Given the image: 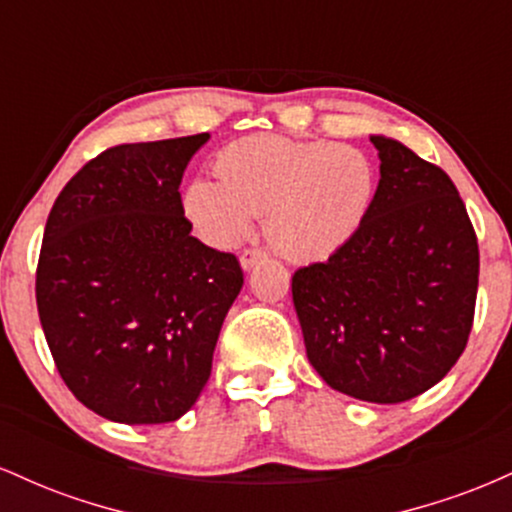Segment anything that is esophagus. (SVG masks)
Instances as JSON below:
<instances>
[{
	"instance_id": "1",
	"label": "esophagus",
	"mask_w": 512,
	"mask_h": 512,
	"mask_svg": "<svg viewBox=\"0 0 512 512\" xmlns=\"http://www.w3.org/2000/svg\"><path fill=\"white\" fill-rule=\"evenodd\" d=\"M264 257H267V255H264V252H262V250H257V248H252V250H245L243 255H240V267H243L245 272H250V269L255 267L257 262H262Z\"/></svg>"
}]
</instances>
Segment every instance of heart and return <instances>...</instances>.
Segmentation results:
<instances>
[{
  "label": "heart",
  "mask_w": 512,
  "mask_h": 512,
  "mask_svg": "<svg viewBox=\"0 0 512 512\" xmlns=\"http://www.w3.org/2000/svg\"><path fill=\"white\" fill-rule=\"evenodd\" d=\"M219 180L195 178L182 211L214 248H233L262 214L264 236L293 262H322L339 252L366 221L375 170L346 144L296 142L257 134L219 151Z\"/></svg>",
  "instance_id": "b5f03b06"
}]
</instances>
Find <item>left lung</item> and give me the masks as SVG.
I'll return each instance as SVG.
<instances>
[{"instance_id": "left-lung-1", "label": "left lung", "mask_w": 512, "mask_h": 512, "mask_svg": "<svg viewBox=\"0 0 512 512\" xmlns=\"http://www.w3.org/2000/svg\"><path fill=\"white\" fill-rule=\"evenodd\" d=\"M370 142L380 180L366 221L330 260L298 269L291 293L320 378L399 404L440 383L467 346L479 248L443 170L385 134Z\"/></svg>"}]
</instances>
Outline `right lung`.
<instances>
[{
  "mask_svg": "<svg viewBox=\"0 0 512 512\" xmlns=\"http://www.w3.org/2000/svg\"><path fill=\"white\" fill-rule=\"evenodd\" d=\"M209 134L122 144L64 185L35 274L40 325L74 397L117 424L178 421L211 375L243 289L236 255L192 236L180 180Z\"/></svg>",
  "mask_w": 512,
  "mask_h": 512,
  "instance_id": "1",
  "label": "right lung"
}]
</instances>
